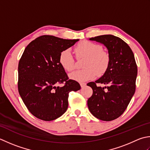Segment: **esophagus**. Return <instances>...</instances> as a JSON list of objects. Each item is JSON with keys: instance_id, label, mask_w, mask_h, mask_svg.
<instances>
[{"instance_id": "esophagus-1", "label": "esophagus", "mask_w": 150, "mask_h": 150, "mask_svg": "<svg viewBox=\"0 0 150 150\" xmlns=\"http://www.w3.org/2000/svg\"><path fill=\"white\" fill-rule=\"evenodd\" d=\"M80 85H81V88H83V87H85V86H86V83H84V82H81Z\"/></svg>"}]
</instances>
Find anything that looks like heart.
<instances>
[{
    "label": "heart",
    "instance_id": "1",
    "mask_svg": "<svg viewBox=\"0 0 150 150\" xmlns=\"http://www.w3.org/2000/svg\"><path fill=\"white\" fill-rule=\"evenodd\" d=\"M102 49L100 45L88 41H83L77 45L74 52L77 59L85 58L82 65L83 69L71 73V78L79 82H83L94 78L97 74H104L109 69L111 57L108 52ZM59 63L66 71H72L74 69V57L68 50L60 53Z\"/></svg>",
    "mask_w": 150,
    "mask_h": 150
}]
</instances>
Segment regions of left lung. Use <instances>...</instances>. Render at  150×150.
<instances>
[{"label": "left lung", "mask_w": 150, "mask_h": 150, "mask_svg": "<svg viewBox=\"0 0 150 150\" xmlns=\"http://www.w3.org/2000/svg\"><path fill=\"white\" fill-rule=\"evenodd\" d=\"M89 39L105 46L111 62L102 77L87 83L93 92L87 100L88 108L96 118L111 121L123 114L135 93L137 75L135 56L129 45L118 37L103 35ZM98 83L107 86L98 87Z\"/></svg>", "instance_id": "obj_1"}]
</instances>
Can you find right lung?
<instances>
[{
    "instance_id": "add662e5",
    "label": "right lung",
    "mask_w": 150,
    "mask_h": 150,
    "mask_svg": "<svg viewBox=\"0 0 150 150\" xmlns=\"http://www.w3.org/2000/svg\"><path fill=\"white\" fill-rule=\"evenodd\" d=\"M78 41L45 35L24 50L18 66V91L36 118L45 121L59 118L68 108L69 93L81 88L78 82L69 79L59 63L60 53Z\"/></svg>"
}]
</instances>
